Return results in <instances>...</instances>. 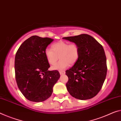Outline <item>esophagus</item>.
<instances>
[{
	"label": "esophagus",
	"mask_w": 121,
	"mask_h": 121,
	"mask_svg": "<svg viewBox=\"0 0 121 121\" xmlns=\"http://www.w3.org/2000/svg\"><path fill=\"white\" fill-rule=\"evenodd\" d=\"M59 73L60 75H64V74L65 73V71H59Z\"/></svg>",
	"instance_id": "1"
}]
</instances>
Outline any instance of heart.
<instances>
[{
  "label": "heart",
  "instance_id": "obj_1",
  "mask_svg": "<svg viewBox=\"0 0 121 121\" xmlns=\"http://www.w3.org/2000/svg\"><path fill=\"white\" fill-rule=\"evenodd\" d=\"M80 54L79 46L77 43L60 40L52 45V49L47 48L45 51L46 58L49 64L55 65L59 57L60 59L53 66V70H63L71 65H74L78 60Z\"/></svg>",
  "mask_w": 121,
  "mask_h": 121
}]
</instances>
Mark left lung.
Listing matches in <instances>:
<instances>
[{
  "label": "left lung",
  "mask_w": 121,
  "mask_h": 121,
  "mask_svg": "<svg viewBox=\"0 0 121 121\" xmlns=\"http://www.w3.org/2000/svg\"><path fill=\"white\" fill-rule=\"evenodd\" d=\"M79 46L78 60L66 70L67 90L72 97L86 100L95 97L101 90L107 72L104 50L92 36L82 34L63 38Z\"/></svg>",
  "instance_id": "1"
}]
</instances>
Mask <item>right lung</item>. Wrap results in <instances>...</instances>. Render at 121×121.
<instances>
[{"instance_id": "right-lung-1", "label": "right lung", "mask_w": 121, "mask_h": 121, "mask_svg": "<svg viewBox=\"0 0 121 121\" xmlns=\"http://www.w3.org/2000/svg\"><path fill=\"white\" fill-rule=\"evenodd\" d=\"M53 39L33 36L25 40L17 52L14 61L18 87L29 101L40 102L49 98L60 74L49 71L45 51Z\"/></svg>"}]
</instances>
